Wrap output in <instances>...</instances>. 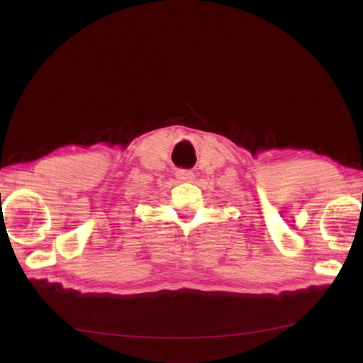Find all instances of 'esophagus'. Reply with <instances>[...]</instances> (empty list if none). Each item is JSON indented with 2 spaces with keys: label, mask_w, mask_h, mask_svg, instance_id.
I'll return each mask as SVG.
<instances>
[{
  "label": "esophagus",
  "mask_w": 363,
  "mask_h": 363,
  "mask_svg": "<svg viewBox=\"0 0 363 363\" xmlns=\"http://www.w3.org/2000/svg\"><path fill=\"white\" fill-rule=\"evenodd\" d=\"M176 177L182 182H191L195 179V173L190 172V169H177Z\"/></svg>",
  "instance_id": "34e87169"
}]
</instances>
